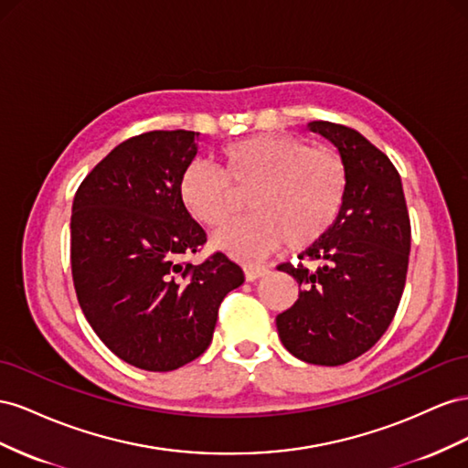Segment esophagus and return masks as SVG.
I'll return each instance as SVG.
<instances>
[{
  "instance_id": "1",
  "label": "esophagus",
  "mask_w": 468,
  "mask_h": 468,
  "mask_svg": "<svg viewBox=\"0 0 468 468\" xmlns=\"http://www.w3.org/2000/svg\"><path fill=\"white\" fill-rule=\"evenodd\" d=\"M266 272H269V269H266V266H245V278L249 280V282H252V280L264 276Z\"/></svg>"
}]
</instances>
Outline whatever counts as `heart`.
Segmentation results:
<instances>
[{
	"label": "heart",
	"mask_w": 468,
	"mask_h": 468,
	"mask_svg": "<svg viewBox=\"0 0 468 468\" xmlns=\"http://www.w3.org/2000/svg\"><path fill=\"white\" fill-rule=\"evenodd\" d=\"M221 158L223 170L204 160L186 166L178 196L194 219L218 227L235 211L237 192H250L249 216L213 235L229 257L252 261L280 245L308 249L337 223L349 175L335 149L292 135H252L225 144Z\"/></svg>",
	"instance_id": "1"
}]
</instances>
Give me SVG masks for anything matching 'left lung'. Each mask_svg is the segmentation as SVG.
I'll return each instance as SVG.
<instances>
[{
    "mask_svg": "<svg viewBox=\"0 0 468 468\" xmlns=\"http://www.w3.org/2000/svg\"><path fill=\"white\" fill-rule=\"evenodd\" d=\"M310 129L339 149L349 190L337 223L300 252V262L278 264L302 290L276 327L293 356L339 367L372 349L392 324L406 286L411 225L388 156L351 127L312 122Z\"/></svg>",
    "mask_w": 468,
    "mask_h": 468,
    "instance_id": "obj_1",
    "label": "left lung"
}]
</instances>
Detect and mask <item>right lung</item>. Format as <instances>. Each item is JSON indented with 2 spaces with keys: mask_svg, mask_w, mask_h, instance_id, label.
I'll return each mask as SVG.
<instances>
[{
  "mask_svg": "<svg viewBox=\"0 0 468 468\" xmlns=\"http://www.w3.org/2000/svg\"><path fill=\"white\" fill-rule=\"evenodd\" d=\"M197 135L149 131L123 141L93 166L72 204L80 308L113 355L151 372L202 355L223 298L245 282L241 266L221 250L199 264L182 261L207 243L178 196Z\"/></svg>",
  "mask_w": 468,
  "mask_h": 468,
  "instance_id": "add662e5",
  "label": "right lung"
}]
</instances>
